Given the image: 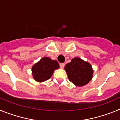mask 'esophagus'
Instances as JSON below:
<instances>
[{"mask_svg": "<svg viewBox=\"0 0 120 120\" xmlns=\"http://www.w3.org/2000/svg\"><path fill=\"white\" fill-rule=\"evenodd\" d=\"M64 66H65V64L64 63L60 64V67H61V68H64Z\"/></svg>", "mask_w": 120, "mask_h": 120, "instance_id": "34e87169", "label": "esophagus"}]
</instances>
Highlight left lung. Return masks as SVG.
<instances>
[{
	"label": "left lung",
	"mask_w": 120,
	"mask_h": 120,
	"mask_svg": "<svg viewBox=\"0 0 120 120\" xmlns=\"http://www.w3.org/2000/svg\"><path fill=\"white\" fill-rule=\"evenodd\" d=\"M68 79L76 86H82L87 84L92 79L93 70L89 62L79 58H74L70 63L65 65Z\"/></svg>",
	"instance_id": "1"
}]
</instances>
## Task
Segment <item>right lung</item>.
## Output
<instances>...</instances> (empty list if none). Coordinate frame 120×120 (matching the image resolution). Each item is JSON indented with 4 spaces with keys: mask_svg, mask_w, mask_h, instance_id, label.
I'll return each instance as SVG.
<instances>
[{
    "mask_svg": "<svg viewBox=\"0 0 120 120\" xmlns=\"http://www.w3.org/2000/svg\"><path fill=\"white\" fill-rule=\"evenodd\" d=\"M59 67L58 62L49 57H44L35 64L32 68L34 79L37 82H42L52 77L55 70Z\"/></svg>",
    "mask_w": 120,
    "mask_h": 120,
    "instance_id": "add662e5",
    "label": "right lung"
}]
</instances>
